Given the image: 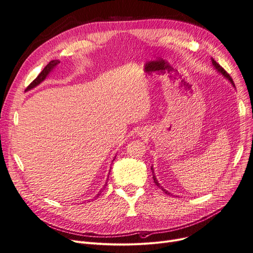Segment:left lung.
I'll use <instances>...</instances> for the list:
<instances>
[{
  "mask_svg": "<svg viewBox=\"0 0 253 253\" xmlns=\"http://www.w3.org/2000/svg\"><path fill=\"white\" fill-rule=\"evenodd\" d=\"M212 60V64H213V66H214V67H215V69L219 72V73H221L223 76H224V78L225 79H227L230 83H232V84L235 86V84H234V82H233V80H232V78H230V75L221 67V66L220 65H219L214 59H211ZM151 169H152V173H153V180H154V183H155V185L157 186V187L158 188H160L164 193H166V194H168V195H170V193L168 191V190H166V189H164L163 187H162V186L159 184V182L157 181V179H156V177H155V173H154V169H153V166L151 167Z\"/></svg>",
  "mask_w": 253,
  "mask_h": 253,
  "instance_id": "obj_1",
  "label": "left lung"
}]
</instances>
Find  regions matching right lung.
I'll return each instance as SVG.
<instances>
[{"label": "right lung", "instance_id": "add662e5", "mask_svg": "<svg viewBox=\"0 0 253 253\" xmlns=\"http://www.w3.org/2000/svg\"><path fill=\"white\" fill-rule=\"evenodd\" d=\"M60 62L59 61H57V60H53V61H50L45 67H44V69H43L41 72H40V74L37 76V78L33 81L29 85H28V87H27V90L26 91H29V90H31V89H33V87H35L36 85H38L40 83H42L43 81H44L45 79H46V76L48 75V73L56 67V66L59 64ZM115 160V159H114ZM104 186H107V182L105 183V185ZM100 193H101V191H99V193H98L97 195H96V197H98L100 195Z\"/></svg>", "mask_w": 253, "mask_h": 253}]
</instances>
